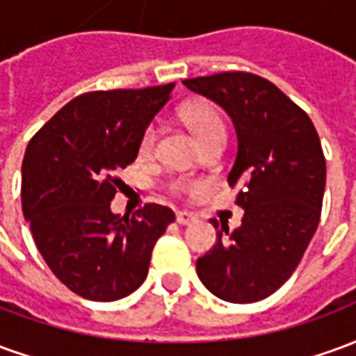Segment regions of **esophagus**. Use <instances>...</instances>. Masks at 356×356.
Listing matches in <instances>:
<instances>
[{"label":"esophagus","mask_w":356,"mask_h":356,"mask_svg":"<svg viewBox=\"0 0 356 356\" xmlns=\"http://www.w3.org/2000/svg\"><path fill=\"white\" fill-rule=\"evenodd\" d=\"M175 219H177L179 225H191V223H194V221H196V217H194L191 211H177Z\"/></svg>","instance_id":"obj_1"}]
</instances>
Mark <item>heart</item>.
Masks as SVG:
<instances>
[{
    "label": "heart",
    "instance_id": "heart-1",
    "mask_svg": "<svg viewBox=\"0 0 356 356\" xmlns=\"http://www.w3.org/2000/svg\"><path fill=\"white\" fill-rule=\"evenodd\" d=\"M181 118H183V122L186 124V127L193 131V135L196 137L198 143H206L211 137H217V135H225V122L221 114H219V110L213 106V104H209V102H191V104H186L181 110ZM154 145H156V129L152 125H148L147 129L143 131L139 140V150H137V154H139L140 160H147L152 156L154 152ZM194 183L191 179L186 177H179L175 179L173 183H171V188L175 191V193H183V191H188V188H193Z\"/></svg>",
    "mask_w": 356,
    "mask_h": 356
}]
</instances>
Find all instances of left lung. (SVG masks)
Wrapping results in <instances>:
<instances>
[{"mask_svg": "<svg viewBox=\"0 0 356 356\" xmlns=\"http://www.w3.org/2000/svg\"><path fill=\"white\" fill-rule=\"evenodd\" d=\"M183 86L231 116L238 150L227 181L244 209L238 229L221 223L196 273L219 299L254 303L290 278L318 227L326 185L321 139L311 118L261 76L223 72Z\"/></svg>", "mask_w": 356, "mask_h": 356, "instance_id": "1", "label": "left lung"}]
</instances>
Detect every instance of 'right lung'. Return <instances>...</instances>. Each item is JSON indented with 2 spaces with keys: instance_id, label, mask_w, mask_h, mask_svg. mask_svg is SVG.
Masks as SVG:
<instances>
[{
  "instance_id": "obj_1",
  "label": "right lung",
  "mask_w": 356,
  "mask_h": 356,
  "mask_svg": "<svg viewBox=\"0 0 356 356\" xmlns=\"http://www.w3.org/2000/svg\"><path fill=\"white\" fill-rule=\"evenodd\" d=\"M173 83L93 91L58 110L28 143L22 160V213L40 254L68 290L116 301L145 282L156 240L175 221L147 204L120 216L110 202L135 162L139 140L170 101Z\"/></svg>"
}]
</instances>
